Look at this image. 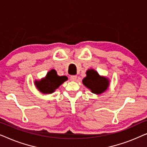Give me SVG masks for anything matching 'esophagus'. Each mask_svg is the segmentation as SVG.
Returning <instances> with one entry per match:
<instances>
[{
    "label": "esophagus",
    "instance_id": "esophagus-1",
    "mask_svg": "<svg viewBox=\"0 0 147 147\" xmlns=\"http://www.w3.org/2000/svg\"><path fill=\"white\" fill-rule=\"evenodd\" d=\"M76 79H77V76H71V77H70L71 81H76Z\"/></svg>",
    "mask_w": 147,
    "mask_h": 147
}]
</instances>
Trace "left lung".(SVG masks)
<instances>
[{
    "mask_svg": "<svg viewBox=\"0 0 147 147\" xmlns=\"http://www.w3.org/2000/svg\"><path fill=\"white\" fill-rule=\"evenodd\" d=\"M82 83L92 93L101 94L106 91L110 86V80L105 76H100L94 69L86 71V76L82 80Z\"/></svg>",
    "mask_w": 147,
    "mask_h": 147,
    "instance_id": "1",
    "label": "left lung"
}]
</instances>
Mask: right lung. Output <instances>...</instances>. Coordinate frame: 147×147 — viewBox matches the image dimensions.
<instances>
[{
    "mask_svg": "<svg viewBox=\"0 0 147 147\" xmlns=\"http://www.w3.org/2000/svg\"><path fill=\"white\" fill-rule=\"evenodd\" d=\"M67 80V77L65 76H58L57 71L53 69L47 72L45 77L39 80H36L35 85L41 93L50 94L55 92V90Z\"/></svg>",
    "mask_w": 147,
    "mask_h": 147,
    "instance_id": "right-lung-1",
    "label": "right lung"
}]
</instances>
